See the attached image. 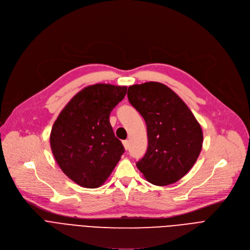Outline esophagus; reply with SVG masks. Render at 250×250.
Listing matches in <instances>:
<instances>
[{
    "instance_id": "esophagus-1",
    "label": "esophagus",
    "mask_w": 250,
    "mask_h": 250,
    "mask_svg": "<svg viewBox=\"0 0 250 250\" xmlns=\"http://www.w3.org/2000/svg\"><path fill=\"white\" fill-rule=\"evenodd\" d=\"M122 143H123V146H124V148L127 150V149L129 148V141H128V140H124Z\"/></svg>"
}]
</instances>
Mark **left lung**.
<instances>
[{
    "mask_svg": "<svg viewBox=\"0 0 250 250\" xmlns=\"http://www.w3.org/2000/svg\"><path fill=\"white\" fill-rule=\"evenodd\" d=\"M128 100L144 118L148 148L136 166L152 184L180 180L196 162L203 143L200 124L179 96L158 82L132 85Z\"/></svg>",
    "mask_w": 250,
    "mask_h": 250,
    "instance_id": "1",
    "label": "left lung"
}]
</instances>
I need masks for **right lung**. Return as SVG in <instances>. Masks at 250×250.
Masks as SVG:
<instances>
[{
  "mask_svg": "<svg viewBox=\"0 0 250 250\" xmlns=\"http://www.w3.org/2000/svg\"><path fill=\"white\" fill-rule=\"evenodd\" d=\"M126 92V86H88L69 101L52 127L50 143L57 163L82 187H100L125 151L109 116Z\"/></svg>",
  "mask_w": 250,
  "mask_h": 250,
  "instance_id": "1",
  "label": "right lung"
}]
</instances>
